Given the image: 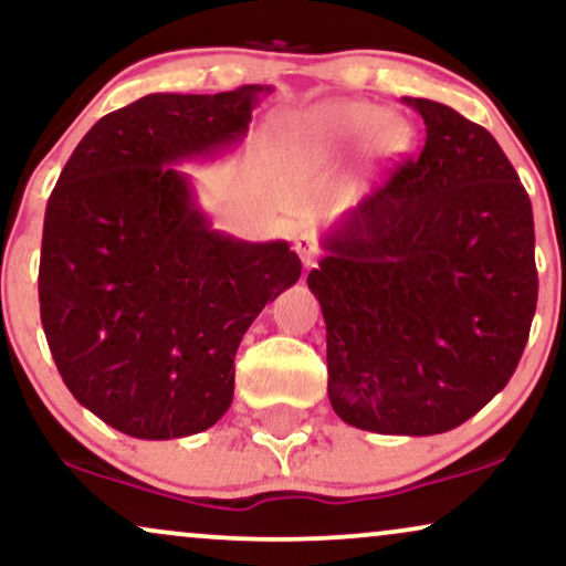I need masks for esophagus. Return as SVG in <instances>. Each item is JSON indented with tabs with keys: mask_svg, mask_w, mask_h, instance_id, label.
<instances>
[{
	"mask_svg": "<svg viewBox=\"0 0 566 566\" xmlns=\"http://www.w3.org/2000/svg\"><path fill=\"white\" fill-rule=\"evenodd\" d=\"M295 250L300 259H303L305 266H313V261H316V255L321 253V242L316 238V232L313 230L300 232L295 238Z\"/></svg>",
	"mask_w": 566,
	"mask_h": 566,
	"instance_id": "1",
	"label": "esophagus"
}]
</instances>
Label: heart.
<instances>
[{
    "label": "heart",
    "instance_id": "heart-1",
    "mask_svg": "<svg viewBox=\"0 0 566 566\" xmlns=\"http://www.w3.org/2000/svg\"><path fill=\"white\" fill-rule=\"evenodd\" d=\"M370 133V148L378 156H395L410 143V125L399 114H378L376 106L363 102H334L311 109L290 127L295 151L311 159H326L355 146Z\"/></svg>",
    "mask_w": 566,
    "mask_h": 566
}]
</instances>
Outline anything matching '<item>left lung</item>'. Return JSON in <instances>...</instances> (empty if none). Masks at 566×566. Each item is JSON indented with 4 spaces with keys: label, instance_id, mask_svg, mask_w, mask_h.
Returning a JSON list of instances; mask_svg holds the SVG:
<instances>
[{
    "label": "left lung",
    "instance_id": "left-lung-1",
    "mask_svg": "<svg viewBox=\"0 0 566 566\" xmlns=\"http://www.w3.org/2000/svg\"><path fill=\"white\" fill-rule=\"evenodd\" d=\"M426 146L324 238L307 274L328 402L363 431H452L510 384L538 303L533 206L485 127L405 98Z\"/></svg>",
    "mask_w": 566,
    "mask_h": 566
}]
</instances>
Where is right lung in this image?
<instances>
[{"instance_id": "right-lung-1", "label": "right lung", "mask_w": 566, "mask_h": 566, "mask_svg": "<svg viewBox=\"0 0 566 566\" xmlns=\"http://www.w3.org/2000/svg\"><path fill=\"white\" fill-rule=\"evenodd\" d=\"M263 85L148 93L85 133L46 203L41 324L62 381L106 426L180 439L230 410L234 355L300 279L287 242L211 230L188 175L248 133Z\"/></svg>"}]
</instances>
